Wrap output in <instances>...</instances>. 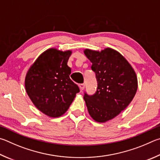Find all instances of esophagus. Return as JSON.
<instances>
[{"label": "esophagus", "instance_id": "esophagus-1", "mask_svg": "<svg viewBox=\"0 0 160 160\" xmlns=\"http://www.w3.org/2000/svg\"><path fill=\"white\" fill-rule=\"evenodd\" d=\"M79 86V88H80L81 91H83L85 88V85L83 84V83H81V84H79V86Z\"/></svg>", "mask_w": 160, "mask_h": 160}]
</instances>
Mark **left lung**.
I'll use <instances>...</instances> for the list:
<instances>
[{"label":"left lung","instance_id":"1","mask_svg":"<svg viewBox=\"0 0 160 160\" xmlns=\"http://www.w3.org/2000/svg\"><path fill=\"white\" fill-rule=\"evenodd\" d=\"M85 55L92 62L96 73V93L83 98L91 118L105 123L125 110L132 101L138 89V79L132 66L121 53L111 48L95 50L86 48Z\"/></svg>","mask_w":160,"mask_h":160}]
</instances>
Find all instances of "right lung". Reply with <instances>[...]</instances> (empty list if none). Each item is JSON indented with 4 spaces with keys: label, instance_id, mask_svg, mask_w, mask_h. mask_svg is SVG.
<instances>
[{
    "label": "right lung",
    "instance_id": "right-lung-1",
    "mask_svg": "<svg viewBox=\"0 0 160 160\" xmlns=\"http://www.w3.org/2000/svg\"><path fill=\"white\" fill-rule=\"evenodd\" d=\"M72 51L51 48L42 52L27 72L26 92L35 107L52 118L61 117L68 110L78 86L70 79L67 65Z\"/></svg>",
    "mask_w": 160,
    "mask_h": 160
}]
</instances>
